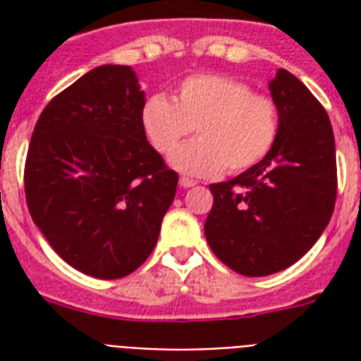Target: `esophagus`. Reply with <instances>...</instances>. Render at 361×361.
Instances as JSON below:
<instances>
[{"instance_id": "obj_1", "label": "esophagus", "mask_w": 361, "mask_h": 361, "mask_svg": "<svg viewBox=\"0 0 361 361\" xmlns=\"http://www.w3.org/2000/svg\"><path fill=\"white\" fill-rule=\"evenodd\" d=\"M180 185L185 187V189H187V187H195V185H197V181L191 180V178H185V176H183V178H180Z\"/></svg>"}]
</instances>
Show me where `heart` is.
<instances>
[{"label": "heart", "instance_id": "1", "mask_svg": "<svg viewBox=\"0 0 361 361\" xmlns=\"http://www.w3.org/2000/svg\"><path fill=\"white\" fill-rule=\"evenodd\" d=\"M144 135L159 153H169L192 127L197 141L176 148L170 164L189 176L241 172L260 163L277 138L279 112L269 97L245 82L223 75H192L170 101L152 95L140 110Z\"/></svg>", "mask_w": 361, "mask_h": 361}]
</instances>
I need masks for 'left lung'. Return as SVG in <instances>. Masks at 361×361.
Listing matches in <instances>:
<instances>
[{"label": "left lung", "instance_id": "obj_1", "mask_svg": "<svg viewBox=\"0 0 361 361\" xmlns=\"http://www.w3.org/2000/svg\"><path fill=\"white\" fill-rule=\"evenodd\" d=\"M268 86L279 112L275 144L234 180L209 185L204 225L215 257L247 277L298 262L330 223L337 195L336 140L322 104L285 69Z\"/></svg>", "mask_w": 361, "mask_h": 361}]
</instances>
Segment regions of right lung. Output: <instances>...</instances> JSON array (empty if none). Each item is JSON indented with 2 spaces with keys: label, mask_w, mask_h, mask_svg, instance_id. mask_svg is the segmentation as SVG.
<instances>
[{
  "label": "right lung",
  "mask_w": 361,
  "mask_h": 361,
  "mask_svg": "<svg viewBox=\"0 0 361 361\" xmlns=\"http://www.w3.org/2000/svg\"><path fill=\"white\" fill-rule=\"evenodd\" d=\"M144 103L129 65H101L56 95L31 135V219L65 262L97 279L144 264L174 200L178 174L144 135Z\"/></svg>",
  "instance_id": "obj_1"
}]
</instances>
